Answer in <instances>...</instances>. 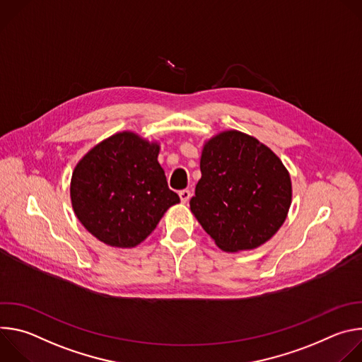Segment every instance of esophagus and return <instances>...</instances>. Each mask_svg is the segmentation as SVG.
Returning <instances> with one entry per match:
<instances>
[{
	"label": "esophagus",
	"mask_w": 362,
	"mask_h": 362,
	"mask_svg": "<svg viewBox=\"0 0 362 362\" xmlns=\"http://www.w3.org/2000/svg\"><path fill=\"white\" fill-rule=\"evenodd\" d=\"M179 197H180V202H182V203H187L189 199H190V190H187V189L180 190V192H179Z\"/></svg>",
	"instance_id": "34e87169"
}]
</instances>
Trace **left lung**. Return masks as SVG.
<instances>
[{"mask_svg":"<svg viewBox=\"0 0 362 362\" xmlns=\"http://www.w3.org/2000/svg\"><path fill=\"white\" fill-rule=\"evenodd\" d=\"M190 212L225 252L255 249L284 225L291 203V175L262 141L223 130L203 141Z\"/></svg>","mask_w":362,"mask_h":362,"instance_id":"8db88e82","label":"left lung"}]
</instances>
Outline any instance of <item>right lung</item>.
Returning <instances> with one entry per match:
<instances>
[{
    "instance_id": "obj_1",
    "label": "right lung",
    "mask_w": 362,
    "mask_h": 362,
    "mask_svg": "<svg viewBox=\"0 0 362 362\" xmlns=\"http://www.w3.org/2000/svg\"><path fill=\"white\" fill-rule=\"evenodd\" d=\"M159 140L119 132L91 147L76 165L70 197L80 223L113 247L140 245L180 202L168 187Z\"/></svg>"
}]
</instances>
